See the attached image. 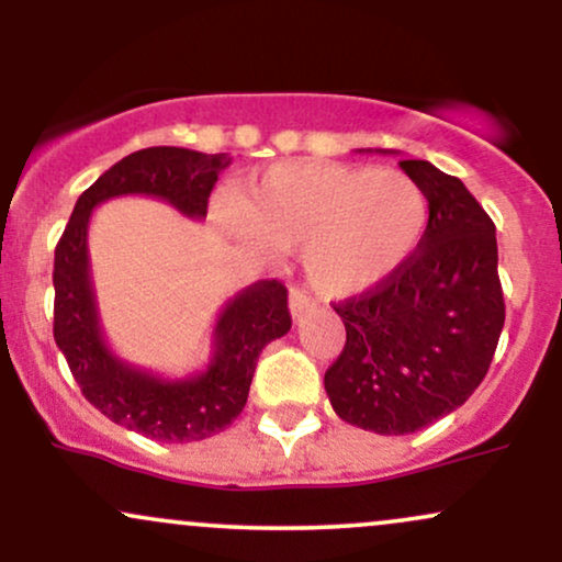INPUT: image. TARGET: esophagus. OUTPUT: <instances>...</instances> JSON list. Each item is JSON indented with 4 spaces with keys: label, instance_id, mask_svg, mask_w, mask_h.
I'll return each instance as SVG.
<instances>
[{
    "label": "esophagus",
    "instance_id": "34e87169",
    "mask_svg": "<svg viewBox=\"0 0 562 562\" xmlns=\"http://www.w3.org/2000/svg\"><path fill=\"white\" fill-rule=\"evenodd\" d=\"M288 303H290V314H293V317H301L303 312H308V308L314 306V301L308 299L306 290H301V288H290Z\"/></svg>",
    "mask_w": 562,
    "mask_h": 562
}]
</instances>
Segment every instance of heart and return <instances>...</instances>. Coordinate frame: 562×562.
Masks as SVG:
<instances>
[{
	"label": "heart",
	"mask_w": 562,
	"mask_h": 562,
	"mask_svg": "<svg viewBox=\"0 0 562 562\" xmlns=\"http://www.w3.org/2000/svg\"><path fill=\"white\" fill-rule=\"evenodd\" d=\"M229 211L232 227L259 254L301 248L308 285L327 299L389 280L428 227V198L409 173L338 164L272 166Z\"/></svg>",
	"instance_id": "b5f03b06"
}]
</instances>
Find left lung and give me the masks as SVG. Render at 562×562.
Listing matches in <instances>:
<instances>
[{
    "label": "left lung",
    "instance_id": "obj_1",
    "mask_svg": "<svg viewBox=\"0 0 562 562\" xmlns=\"http://www.w3.org/2000/svg\"><path fill=\"white\" fill-rule=\"evenodd\" d=\"M398 166L425 190L428 227L402 269L335 306L346 346L325 372L335 415L380 436L415 434L465 404L505 327L494 222L457 177L428 160Z\"/></svg>",
    "mask_w": 562,
    "mask_h": 562
}]
</instances>
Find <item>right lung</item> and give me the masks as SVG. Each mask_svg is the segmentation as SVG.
<instances>
[{"mask_svg":"<svg viewBox=\"0 0 562 562\" xmlns=\"http://www.w3.org/2000/svg\"><path fill=\"white\" fill-rule=\"evenodd\" d=\"M227 153L145 147L121 158L76 200L55 248V344L87 402L108 420L164 443L203 441L237 420L263 346L290 330L288 290L254 282L224 303L214 327V353L190 378H164L124 362L108 346L97 314L89 267V218L100 203L124 195L158 198L187 218H205Z\"/></svg>","mask_w":562,"mask_h":562,"instance_id":"obj_1","label":"right lung"}]
</instances>
